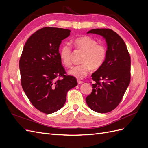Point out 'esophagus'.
Returning a JSON list of instances; mask_svg holds the SVG:
<instances>
[{
  "label": "esophagus",
  "mask_w": 148,
  "mask_h": 148,
  "mask_svg": "<svg viewBox=\"0 0 148 148\" xmlns=\"http://www.w3.org/2000/svg\"><path fill=\"white\" fill-rule=\"evenodd\" d=\"M77 82H78V83L79 84H81L83 83V81H81V80H79V79H78V80H77Z\"/></svg>",
  "instance_id": "1"
}]
</instances>
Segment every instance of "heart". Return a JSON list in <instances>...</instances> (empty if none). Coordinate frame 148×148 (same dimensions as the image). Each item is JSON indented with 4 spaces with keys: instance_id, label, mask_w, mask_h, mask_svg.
<instances>
[{
    "instance_id": "obj_1",
    "label": "heart",
    "mask_w": 148,
    "mask_h": 148,
    "mask_svg": "<svg viewBox=\"0 0 148 148\" xmlns=\"http://www.w3.org/2000/svg\"><path fill=\"white\" fill-rule=\"evenodd\" d=\"M76 49L83 52L82 64L74 66L69 70V73L79 79L83 78L89 73L91 69L97 70L104 64L107 57V47L98 44L95 39L88 36L76 38L73 41ZM72 48L69 44H64L59 51V57L62 64L66 67L71 65Z\"/></svg>"
}]
</instances>
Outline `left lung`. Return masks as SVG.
Masks as SVG:
<instances>
[{"mask_svg":"<svg viewBox=\"0 0 148 148\" xmlns=\"http://www.w3.org/2000/svg\"><path fill=\"white\" fill-rule=\"evenodd\" d=\"M87 33L102 36L107 53L104 64L91 75L95 83L86 102L96 112H109L120 104L130 82V56L123 40L113 30L93 29Z\"/></svg>","mask_w":148,"mask_h":148,"instance_id":"left-lung-1","label":"left lung"}]
</instances>
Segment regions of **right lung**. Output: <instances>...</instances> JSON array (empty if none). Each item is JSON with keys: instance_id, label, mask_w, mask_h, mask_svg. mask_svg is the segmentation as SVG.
<instances>
[{"instance_id": "1", "label": "right lung", "mask_w": 148, "mask_h": 148, "mask_svg": "<svg viewBox=\"0 0 148 148\" xmlns=\"http://www.w3.org/2000/svg\"><path fill=\"white\" fill-rule=\"evenodd\" d=\"M70 32L44 27L31 36L22 51L19 63L22 88L31 104L43 113L60 109L67 92L78 84L74 77L66 75L59 57L62 41Z\"/></svg>"}]
</instances>
